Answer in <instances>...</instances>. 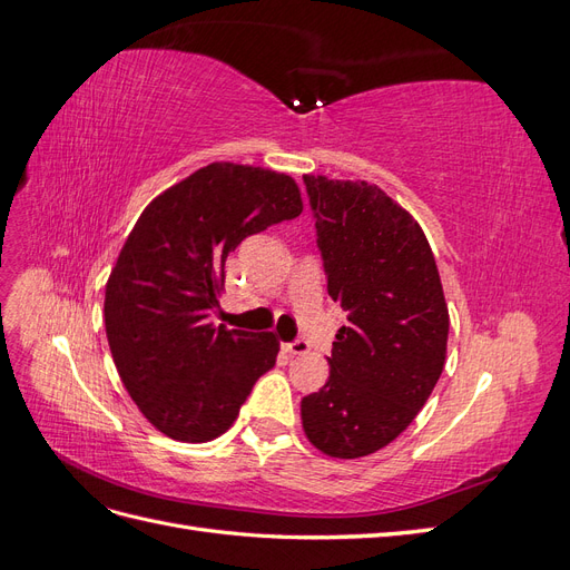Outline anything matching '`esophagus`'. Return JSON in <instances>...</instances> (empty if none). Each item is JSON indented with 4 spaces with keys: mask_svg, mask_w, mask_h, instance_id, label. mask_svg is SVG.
I'll use <instances>...</instances> for the list:
<instances>
[{
    "mask_svg": "<svg viewBox=\"0 0 570 570\" xmlns=\"http://www.w3.org/2000/svg\"><path fill=\"white\" fill-rule=\"evenodd\" d=\"M287 354H295V356H304L308 354V350H312V344H308L306 340H295V342H287L283 344Z\"/></svg>",
    "mask_w": 570,
    "mask_h": 570,
    "instance_id": "1",
    "label": "esophagus"
}]
</instances>
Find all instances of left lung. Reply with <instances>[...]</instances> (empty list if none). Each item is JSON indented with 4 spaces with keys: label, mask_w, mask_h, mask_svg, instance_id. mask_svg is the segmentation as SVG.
<instances>
[{
    "label": "left lung",
    "mask_w": 570,
    "mask_h": 570,
    "mask_svg": "<svg viewBox=\"0 0 570 570\" xmlns=\"http://www.w3.org/2000/svg\"><path fill=\"white\" fill-rule=\"evenodd\" d=\"M327 295L347 312L325 385L302 400L318 452L361 459L400 438L435 390L450 335L433 249L419 220L366 180L306 174Z\"/></svg>",
    "instance_id": "1"
}]
</instances>
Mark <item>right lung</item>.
<instances>
[{
	"mask_svg": "<svg viewBox=\"0 0 570 570\" xmlns=\"http://www.w3.org/2000/svg\"><path fill=\"white\" fill-rule=\"evenodd\" d=\"M302 209L292 176L214 161L137 218L107 281L105 325L120 383L166 438L199 444L223 435L275 366V333L228 331L209 316L230 252Z\"/></svg>",
	"mask_w": 570,
	"mask_h": 570,
	"instance_id": "add662e5",
	"label": "right lung"
}]
</instances>
